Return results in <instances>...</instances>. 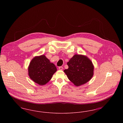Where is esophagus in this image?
Masks as SVG:
<instances>
[{
    "label": "esophagus",
    "instance_id": "34e87169",
    "mask_svg": "<svg viewBox=\"0 0 123 123\" xmlns=\"http://www.w3.org/2000/svg\"><path fill=\"white\" fill-rule=\"evenodd\" d=\"M59 70H63V67L62 66H59Z\"/></svg>",
    "mask_w": 123,
    "mask_h": 123
}]
</instances>
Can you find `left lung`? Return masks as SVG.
Masks as SVG:
<instances>
[{
	"mask_svg": "<svg viewBox=\"0 0 123 123\" xmlns=\"http://www.w3.org/2000/svg\"><path fill=\"white\" fill-rule=\"evenodd\" d=\"M67 64L69 68L64 71L68 79L76 86L87 83L93 76L94 65L86 56L75 54Z\"/></svg>",
	"mask_w": 123,
	"mask_h": 123,
	"instance_id": "left-lung-1",
	"label": "left lung"
}]
</instances>
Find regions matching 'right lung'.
Returning <instances> with one entry per match:
<instances>
[{
  "label": "right lung",
  "mask_w": 123,
  "mask_h": 123,
  "mask_svg": "<svg viewBox=\"0 0 123 123\" xmlns=\"http://www.w3.org/2000/svg\"><path fill=\"white\" fill-rule=\"evenodd\" d=\"M56 71L55 65L44 55L34 58L28 67L30 78L40 85H44L49 82Z\"/></svg>",
  "instance_id": "add662e5"
}]
</instances>
